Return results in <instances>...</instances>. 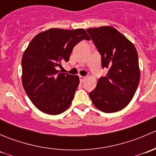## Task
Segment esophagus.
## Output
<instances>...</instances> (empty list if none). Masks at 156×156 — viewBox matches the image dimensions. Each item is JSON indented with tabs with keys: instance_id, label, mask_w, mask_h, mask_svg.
<instances>
[{
	"instance_id": "esophagus-1",
	"label": "esophagus",
	"mask_w": 156,
	"mask_h": 156,
	"mask_svg": "<svg viewBox=\"0 0 156 156\" xmlns=\"http://www.w3.org/2000/svg\"><path fill=\"white\" fill-rule=\"evenodd\" d=\"M85 77H84V76H81V75H80L79 76V79H80V81H81V82H84V80H85Z\"/></svg>"
}]
</instances>
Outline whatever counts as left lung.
<instances>
[{
  "label": "left lung",
  "instance_id": "left-lung-1",
  "mask_svg": "<svg viewBox=\"0 0 156 156\" xmlns=\"http://www.w3.org/2000/svg\"><path fill=\"white\" fill-rule=\"evenodd\" d=\"M101 54L103 68L108 69L97 87L89 93L93 104L106 113L115 112L133 99L140 78L138 55L134 45L111 26L87 29Z\"/></svg>",
  "mask_w": 156,
  "mask_h": 156
}]
</instances>
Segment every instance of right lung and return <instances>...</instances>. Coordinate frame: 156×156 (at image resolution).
I'll return each mask as SVG.
<instances>
[{
	"instance_id": "add662e5",
	"label": "right lung",
	"mask_w": 156,
	"mask_h": 156,
	"mask_svg": "<svg viewBox=\"0 0 156 156\" xmlns=\"http://www.w3.org/2000/svg\"><path fill=\"white\" fill-rule=\"evenodd\" d=\"M89 41L83 29H50L37 34L22 58V82L31 103L40 111L59 115L70 106L79 77L58 70L68 62L73 48L81 41Z\"/></svg>"
}]
</instances>
